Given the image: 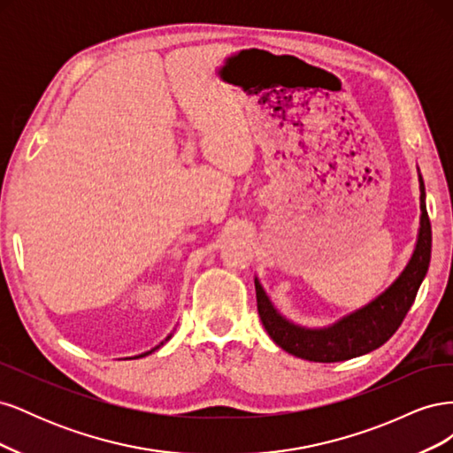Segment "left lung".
Instances as JSON below:
<instances>
[{"mask_svg": "<svg viewBox=\"0 0 453 453\" xmlns=\"http://www.w3.org/2000/svg\"><path fill=\"white\" fill-rule=\"evenodd\" d=\"M419 234L416 250L406 268L386 291L336 323L323 328H308L285 319L273 308L263 285L255 278L257 310L266 333L276 344L295 357L313 363H338L370 353L396 333L410 306L414 304L419 285L431 263V221L425 205V185L419 175Z\"/></svg>", "mask_w": 453, "mask_h": 453, "instance_id": "left-lung-1", "label": "left lung"}]
</instances>
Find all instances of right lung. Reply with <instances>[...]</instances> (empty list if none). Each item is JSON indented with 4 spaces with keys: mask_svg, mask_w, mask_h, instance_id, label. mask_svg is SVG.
<instances>
[{
    "mask_svg": "<svg viewBox=\"0 0 453 453\" xmlns=\"http://www.w3.org/2000/svg\"><path fill=\"white\" fill-rule=\"evenodd\" d=\"M170 338H172V334H170V336H168V338H166V340H170ZM166 340H164V342H166ZM164 342H160V346H162V344H164ZM160 346H157V348H160ZM157 348H153V349H150V351H155V349H157ZM150 351H145V353H142V355H138V357H145V355H149V353H150Z\"/></svg>",
    "mask_w": 453,
    "mask_h": 453,
    "instance_id": "obj_1",
    "label": "right lung"
}]
</instances>
